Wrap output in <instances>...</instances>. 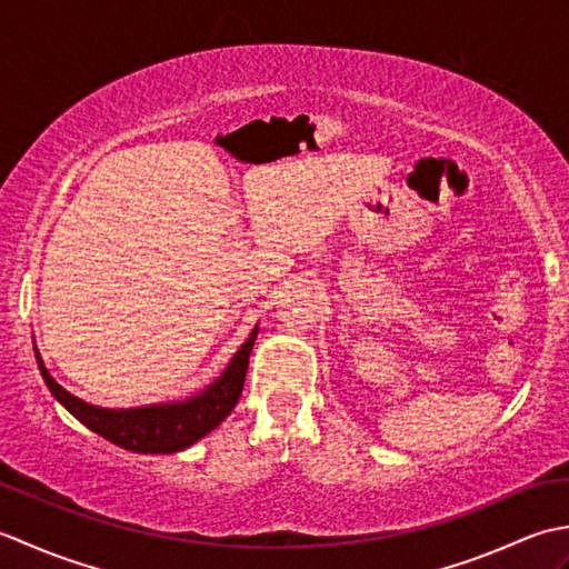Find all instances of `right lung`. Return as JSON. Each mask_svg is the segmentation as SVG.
<instances>
[{
  "instance_id": "add662e5",
  "label": "right lung",
  "mask_w": 569,
  "mask_h": 569,
  "mask_svg": "<svg viewBox=\"0 0 569 569\" xmlns=\"http://www.w3.org/2000/svg\"><path fill=\"white\" fill-rule=\"evenodd\" d=\"M259 328H253L249 340L241 345L239 352L229 361L222 377L198 396H190L186 401L173 403H153L139 408H100L92 406L82 398L72 396L60 386L48 369L43 367L41 355L36 352L41 377L53 393L56 401L63 406L70 416H76L84 428L102 435L124 450L141 452V455H171L180 452L204 438L220 422L232 413L241 389H244V377L249 367V355L257 340Z\"/></svg>"
}]
</instances>
